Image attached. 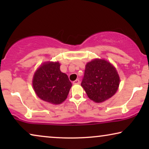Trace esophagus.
<instances>
[{
	"label": "esophagus",
	"instance_id": "obj_1",
	"mask_svg": "<svg viewBox=\"0 0 149 149\" xmlns=\"http://www.w3.org/2000/svg\"><path fill=\"white\" fill-rule=\"evenodd\" d=\"M72 83H73V84H74V85H77V84H79V83H80V81H79V79H76V80L73 81Z\"/></svg>",
	"mask_w": 149,
	"mask_h": 149
}]
</instances>
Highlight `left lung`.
Instances as JSON below:
<instances>
[{
    "label": "left lung",
    "instance_id": "1",
    "mask_svg": "<svg viewBox=\"0 0 149 149\" xmlns=\"http://www.w3.org/2000/svg\"><path fill=\"white\" fill-rule=\"evenodd\" d=\"M119 77L115 67L104 60L95 59L85 66L81 86L95 102H102L117 91Z\"/></svg>",
    "mask_w": 149,
    "mask_h": 149
}]
</instances>
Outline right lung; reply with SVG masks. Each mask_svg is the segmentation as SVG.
Instances as JSON below:
<instances>
[{"mask_svg": "<svg viewBox=\"0 0 149 149\" xmlns=\"http://www.w3.org/2000/svg\"><path fill=\"white\" fill-rule=\"evenodd\" d=\"M59 62L44 63L34 75L32 84L40 99L60 104L66 99L72 83L67 75L60 71Z\"/></svg>", "mask_w": 149, "mask_h": 149, "instance_id": "right-lung-1", "label": "right lung"}]
</instances>
